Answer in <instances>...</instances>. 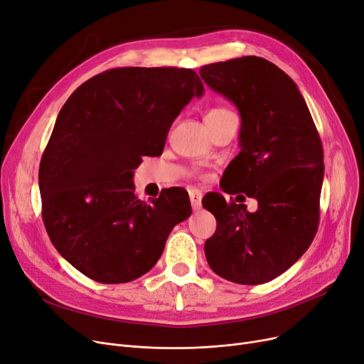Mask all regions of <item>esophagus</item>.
I'll list each match as a JSON object with an SVG mask.
<instances>
[{
    "mask_svg": "<svg viewBox=\"0 0 364 364\" xmlns=\"http://www.w3.org/2000/svg\"><path fill=\"white\" fill-rule=\"evenodd\" d=\"M189 200H191V205L194 210L201 209V193L200 191H197V189H191V191H189Z\"/></svg>",
    "mask_w": 364,
    "mask_h": 364,
    "instance_id": "34e87169",
    "label": "esophagus"
}]
</instances>
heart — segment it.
Returning a JSON list of instances; mask_svg holds the SVG:
<instances>
[{
  "label": "heart",
  "instance_id": "heart-1",
  "mask_svg": "<svg viewBox=\"0 0 364 364\" xmlns=\"http://www.w3.org/2000/svg\"><path fill=\"white\" fill-rule=\"evenodd\" d=\"M234 112H231L230 109L227 108H215V109H210L209 112L205 114L204 119L209 121V119H218V118H222V117H227V115H231Z\"/></svg>",
  "mask_w": 364,
  "mask_h": 364
}]
</instances>
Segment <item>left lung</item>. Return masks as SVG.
<instances>
[{
	"label": "left lung",
	"mask_w": 364,
	"mask_h": 364,
	"mask_svg": "<svg viewBox=\"0 0 364 364\" xmlns=\"http://www.w3.org/2000/svg\"><path fill=\"white\" fill-rule=\"evenodd\" d=\"M209 87L238 108L241 151L225 170L222 191L203 198L216 218L205 259L222 279L264 284L287 271L313 243L320 220L323 145L296 84L264 58L204 65ZM246 196L258 201L247 212Z\"/></svg>",
	"instance_id": "8db88e82"
}]
</instances>
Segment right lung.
Masks as SVG:
<instances>
[{"instance_id":"obj_1","label":"right lung","mask_w":364,"mask_h":364,"mask_svg":"<svg viewBox=\"0 0 364 364\" xmlns=\"http://www.w3.org/2000/svg\"><path fill=\"white\" fill-rule=\"evenodd\" d=\"M203 92L193 69L129 66L95 75L65 102L40 163L43 220L56 250L89 279H139L191 216L179 186L137 198L133 170L163 154L173 121Z\"/></svg>"}]
</instances>
